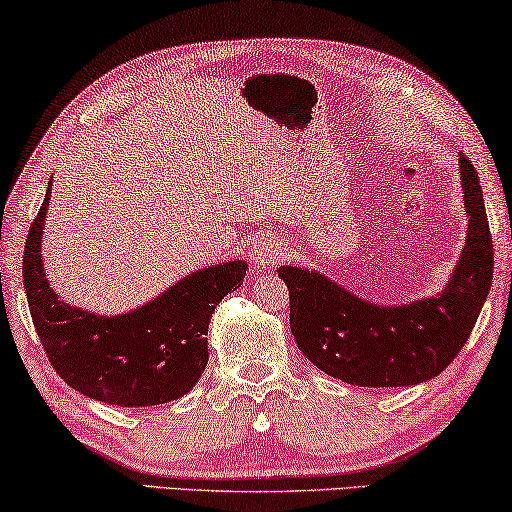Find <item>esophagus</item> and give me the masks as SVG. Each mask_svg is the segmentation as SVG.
I'll return each instance as SVG.
<instances>
[{
	"instance_id": "obj_1",
	"label": "esophagus",
	"mask_w": 512,
	"mask_h": 512,
	"mask_svg": "<svg viewBox=\"0 0 512 512\" xmlns=\"http://www.w3.org/2000/svg\"><path fill=\"white\" fill-rule=\"evenodd\" d=\"M289 256V247H286V240L268 233L258 240L254 247H251V261H254L258 268H275V265L284 263V258Z\"/></svg>"
}]
</instances>
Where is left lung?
<instances>
[{"label":"left lung","instance_id":"1","mask_svg":"<svg viewBox=\"0 0 512 512\" xmlns=\"http://www.w3.org/2000/svg\"><path fill=\"white\" fill-rule=\"evenodd\" d=\"M459 170L466 247L438 296L375 305L317 270H277L289 286L298 349L326 375L356 387H410L443 373L461 352L492 286L494 249L478 172L466 156Z\"/></svg>","mask_w":512,"mask_h":512}]
</instances>
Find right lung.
<instances>
[{
    "mask_svg": "<svg viewBox=\"0 0 512 512\" xmlns=\"http://www.w3.org/2000/svg\"><path fill=\"white\" fill-rule=\"evenodd\" d=\"M44 205L25 242L23 284L48 361L62 380L95 401L144 408L177 401L200 380L209 361L207 328L226 293L240 289L247 263L195 270L137 310L100 317L67 305L48 284L41 261Z\"/></svg>",
    "mask_w": 512,
    "mask_h": 512,
    "instance_id": "obj_1",
    "label": "right lung"
}]
</instances>
